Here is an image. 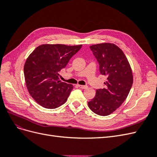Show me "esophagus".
<instances>
[{"label": "esophagus", "instance_id": "1", "mask_svg": "<svg viewBox=\"0 0 157 157\" xmlns=\"http://www.w3.org/2000/svg\"><path fill=\"white\" fill-rule=\"evenodd\" d=\"M78 86L81 88V89H84V88H86L87 86H84V85H80V84H78Z\"/></svg>", "mask_w": 157, "mask_h": 157}]
</instances>
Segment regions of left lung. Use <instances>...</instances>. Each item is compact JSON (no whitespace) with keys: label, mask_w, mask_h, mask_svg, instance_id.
I'll use <instances>...</instances> for the list:
<instances>
[{"label":"left lung","mask_w":157,"mask_h":157,"mask_svg":"<svg viewBox=\"0 0 157 157\" xmlns=\"http://www.w3.org/2000/svg\"><path fill=\"white\" fill-rule=\"evenodd\" d=\"M99 63L101 75L107 76L105 88L96 90L88 107L98 115H110L125 101L133 84V75L124 52L115 44L102 43L90 46Z\"/></svg>","instance_id":"8db88e82"}]
</instances>
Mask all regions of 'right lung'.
I'll list each match as a JSON object with an SVG mask.
<instances>
[{"label": "right lung", "mask_w": 157, "mask_h": 157, "mask_svg": "<svg viewBox=\"0 0 157 157\" xmlns=\"http://www.w3.org/2000/svg\"><path fill=\"white\" fill-rule=\"evenodd\" d=\"M81 47L82 45L42 44L28 57L23 69L26 86L32 98L40 105L55 109L67 101L73 86L61 82L59 73Z\"/></svg>", "instance_id": "add662e5"}]
</instances>
